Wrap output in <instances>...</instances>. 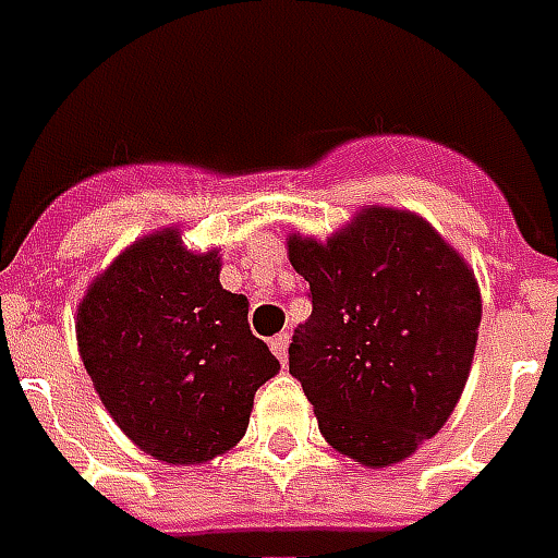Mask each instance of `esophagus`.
Masks as SVG:
<instances>
[{
    "label": "esophagus",
    "mask_w": 558,
    "mask_h": 558,
    "mask_svg": "<svg viewBox=\"0 0 558 558\" xmlns=\"http://www.w3.org/2000/svg\"><path fill=\"white\" fill-rule=\"evenodd\" d=\"M288 341H291V338H288V332H279L270 338V350H274V355L282 364L288 362Z\"/></svg>",
    "instance_id": "34e87169"
}]
</instances>
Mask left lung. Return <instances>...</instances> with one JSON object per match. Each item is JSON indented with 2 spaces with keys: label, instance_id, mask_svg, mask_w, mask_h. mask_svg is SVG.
I'll return each mask as SVG.
<instances>
[{
  "label": "left lung",
  "instance_id": "obj_1",
  "mask_svg": "<svg viewBox=\"0 0 558 558\" xmlns=\"http://www.w3.org/2000/svg\"><path fill=\"white\" fill-rule=\"evenodd\" d=\"M312 314L288 367L335 450L364 468L403 462L453 414L483 320L462 255L412 211L362 208L324 244L288 238Z\"/></svg>",
  "mask_w": 558,
  "mask_h": 558
}]
</instances>
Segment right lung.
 I'll return each instance as SVG.
<instances>
[{"instance_id": "add662e5", "label": "right lung", "mask_w": 558, "mask_h": 558, "mask_svg": "<svg viewBox=\"0 0 558 558\" xmlns=\"http://www.w3.org/2000/svg\"><path fill=\"white\" fill-rule=\"evenodd\" d=\"M246 314V296L220 284V253H191L170 226L90 282L75 341L102 405L144 453L199 464L244 438L255 391L279 374Z\"/></svg>"}]
</instances>
